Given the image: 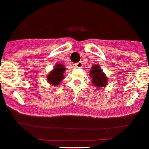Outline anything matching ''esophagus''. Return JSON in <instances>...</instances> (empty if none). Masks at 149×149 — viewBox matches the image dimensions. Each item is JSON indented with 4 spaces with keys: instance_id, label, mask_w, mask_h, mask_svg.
<instances>
[{
    "instance_id": "34e87169",
    "label": "esophagus",
    "mask_w": 149,
    "mask_h": 149,
    "mask_svg": "<svg viewBox=\"0 0 149 149\" xmlns=\"http://www.w3.org/2000/svg\"><path fill=\"white\" fill-rule=\"evenodd\" d=\"M83 66V63L81 61H79V62H77V63L74 64V67L75 68H82Z\"/></svg>"
}]
</instances>
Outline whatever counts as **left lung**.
<instances>
[{
  "label": "left lung",
  "instance_id": "8db88e82",
  "mask_svg": "<svg viewBox=\"0 0 149 149\" xmlns=\"http://www.w3.org/2000/svg\"><path fill=\"white\" fill-rule=\"evenodd\" d=\"M90 76L92 80V83L97 88H104L107 84V77L104 73L103 70L100 65H95L92 66V68L90 72Z\"/></svg>",
  "mask_w": 149,
  "mask_h": 149
}]
</instances>
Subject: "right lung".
<instances>
[{
  "instance_id": "add662e5",
  "label": "right lung",
  "mask_w": 149,
  "mask_h": 149,
  "mask_svg": "<svg viewBox=\"0 0 149 149\" xmlns=\"http://www.w3.org/2000/svg\"><path fill=\"white\" fill-rule=\"evenodd\" d=\"M65 72V68L61 63L57 64L52 71L47 75V81L52 85L58 87L60 82L64 79V74Z\"/></svg>"
}]
</instances>
